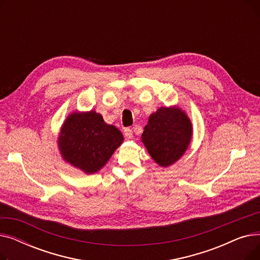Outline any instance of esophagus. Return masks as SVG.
Returning a JSON list of instances; mask_svg holds the SVG:
<instances>
[{
    "mask_svg": "<svg viewBox=\"0 0 260 260\" xmlns=\"http://www.w3.org/2000/svg\"><path fill=\"white\" fill-rule=\"evenodd\" d=\"M124 135H125V137H126L127 139H132V138L134 137L133 131H132L131 128H125V129H124Z\"/></svg>",
    "mask_w": 260,
    "mask_h": 260,
    "instance_id": "34e87169",
    "label": "esophagus"
}]
</instances>
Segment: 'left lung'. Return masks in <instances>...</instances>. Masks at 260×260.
Listing matches in <instances>:
<instances>
[{"instance_id":"left-lung-1","label":"left lung","mask_w":260,"mask_h":260,"mask_svg":"<svg viewBox=\"0 0 260 260\" xmlns=\"http://www.w3.org/2000/svg\"><path fill=\"white\" fill-rule=\"evenodd\" d=\"M193 137V125L178 105L160 107L148 118L141 135L148 154L161 168H169L186 152Z\"/></svg>"}]
</instances>
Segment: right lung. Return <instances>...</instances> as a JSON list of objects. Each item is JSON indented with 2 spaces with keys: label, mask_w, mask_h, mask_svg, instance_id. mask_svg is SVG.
<instances>
[{
  "label": "right lung",
  "mask_w": 260,
  "mask_h": 260,
  "mask_svg": "<svg viewBox=\"0 0 260 260\" xmlns=\"http://www.w3.org/2000/svg\"><path fill=\"white\" fill-rule=\"evenodd\" d=\"M123 135L94 111H75L67 116L58 136L61 157L87 175L100 171L122 144Z\"/></svg>",
  "instance_id": "obj_1"
}]
</instances>
